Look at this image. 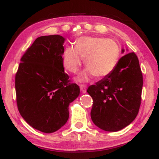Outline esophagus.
<instances>
[{"label": "esophagus", "instance_id": "34e87169", "mask_svg": "<svg viewBox=\"0 0 159 159\" xmlns=\"http://www.w3.org/2000/svg\"><path fill=\"white\" fill-rule=\"evenodd\" d=\"M80 90H81L82 93H86V85L85 84H80Z\"/></svg>", "mask_w": 159, "mask_h": 159}]
</instances>
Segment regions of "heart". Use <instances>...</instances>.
<instances>
[{
	"mask_svg": "<svg viewBox=\"0 0 159 159\" xmlns=\"http://www.w3.org/2000/svg\"><path fill=\"white\" fill-rule=\"evenodd\" d=\"M121 55L119 45L114 40L105 38L81 37L75 47H67L62 54L63 66L67 71L76 73L84 60L88 67L76 78L86 82L93 75L97 79L107 77L114 71Z\"/></svg>",
	"mask_w": 159,
	"mask_h": 159,
	"instance_id": "1",
	"label": "heart"
}]
</instances>
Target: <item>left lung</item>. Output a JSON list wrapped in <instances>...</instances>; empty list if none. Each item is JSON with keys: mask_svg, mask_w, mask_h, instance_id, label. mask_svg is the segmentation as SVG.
<instances>
[{"mask_svg": "<svg viewBox=\"0 0 159 159\" xmlns=\"http://www.w3.org/2000/svg\"><path fill=\"white\" fill-rule=\"evenodd\" d=\"M143 84L138 56L134 52L127 53L109 75L87 90L93 100V123L108 132H117L131 124L140 108Z\"/></svg>", "mask_w": 159, "mask_h": 159, "instance_id": "obj_1", "label": "left lung"}]
</instances>
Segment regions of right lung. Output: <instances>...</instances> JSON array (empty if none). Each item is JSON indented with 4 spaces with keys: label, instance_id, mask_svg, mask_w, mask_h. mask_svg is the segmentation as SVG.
<instances>
[{
    "label": "right lung",
    "instance_id": "obj_1",
    "mask_svg": "<svg viewBox=\"0 0 159 159\" xmlns=\"http://www.w3.org/2000/svg\"><path fill=\"white\" fill-rule=\"evenodd\" d=\"M65 38L39 37L21 58L15 77L16 103L23 119L45 133L57 131L69 119V106L80 90L64 72Z\"/></svg>",
    "mask_w": 159,
    "mask_h": 159
}]
</instances>
